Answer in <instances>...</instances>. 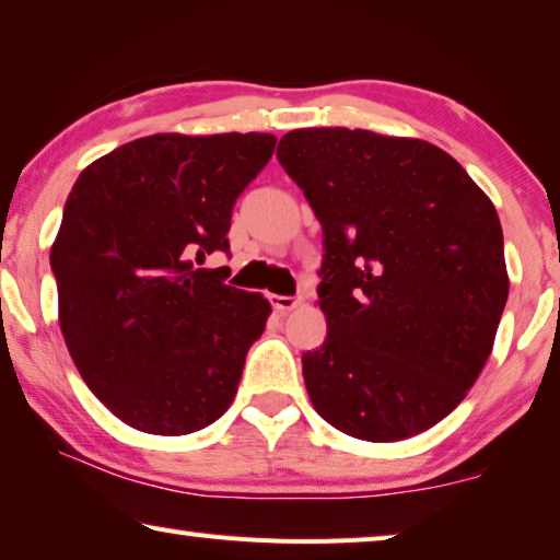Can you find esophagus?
I'll use <instances>...</instances> for the list:
<instances>
[{
	"instance_id": "1",
	"label": "esophagus",
	"mask_w": 560,
	"mask_h": 560,
	"mask_svg": "<svg viewBox=\"0 0 560 560\" xmlns=\"http://www.w3.org/2000/svg\"><path fill=\"white\" fill-rule=\"evenodd\" d=\"M270 303L275 310H280V313H290V310H295L303 303V295H270Z\"/></svg>"
}]
</instances>
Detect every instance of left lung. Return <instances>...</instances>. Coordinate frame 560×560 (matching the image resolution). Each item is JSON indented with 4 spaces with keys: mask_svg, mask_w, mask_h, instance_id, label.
<instances>
[{
    "mask_svg": "<svg viewBox=\"0 0 560 560\" xmlns=\"http://www.w3.org/2000/svg\"><path fill=\"white\" fill-rule=\"evenodd\" d=\"M278 160L323 228L328 338L303 355L310 400L360 441L423 433L476 383L509 300L493 202L423 140L313 127Z\"/></svg>",
    "mask_w": 560,
    "mask_h": 560,
    "instance_id": "1",
    "label": "left lung"
}]
</instances>
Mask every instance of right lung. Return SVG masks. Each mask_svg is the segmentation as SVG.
<instances>
[{"mask_svg": "<svg viewBox=\"0 0 560 560\" xmlns=\"http://www.w3.org/2000/svg\"><path fill=\"white\" fill-rule=\"evenodd\" d=\"M272 135H152L92 162L49 253L59 325L77 370L142 433L187 435L230 408L270 303L195 268L230 255L237 197Z\"/></svg>", "mask_w": 560, "mask_h": 560, "instance_id": "right-lung-1", "label": "right lung"}]
</instances>
